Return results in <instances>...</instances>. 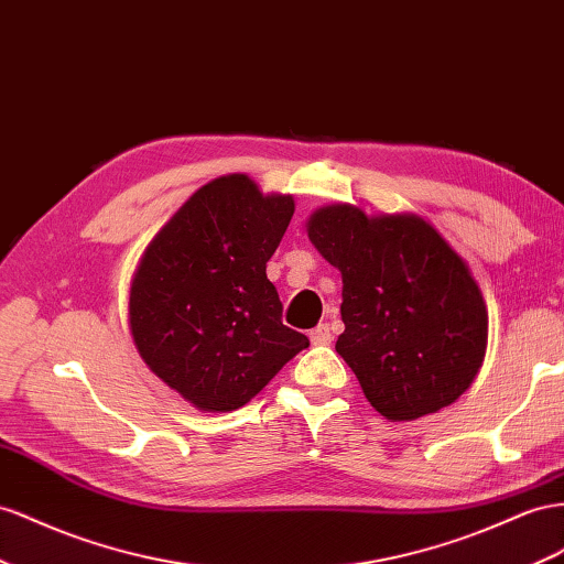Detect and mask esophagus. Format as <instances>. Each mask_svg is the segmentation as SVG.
<instances>
[{
    "label": "esophagus",
    "instance_id": "esophagus-1",
    "mask_svg": "<svg viewBox=\"0 0 564 564\" xmlns=\"http://www.w3.org/2000/svg\"><path fill=\"white\" fill-rule=\"evenodd\" d=\"M311 341H313V346H327V344H332V332H329V325H317L315 329H311Z\"/></svg>",
    "mask_w": 564,
    "mask_h": 564
}]
</instances>
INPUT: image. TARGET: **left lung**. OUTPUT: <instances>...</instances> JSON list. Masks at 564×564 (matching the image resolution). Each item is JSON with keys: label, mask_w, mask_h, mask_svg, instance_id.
<instances>
[{"label": "left lung", "mask_w": 564, "mask_h": 564, "mask_svg": "<svg viewBox=\"0 0 564 564\" xmlns=\"http://www.w3.org/2000/svg\"><path fill=\"white\" fill-rule=\"evenodd\" d=\"M306 227L341 272L337 354L377 413L410 422L460 399L484 362L489 313L448 241L415 213L370 218L351 204L317 208Z\"/></svg>", "instance_id": "8db88e82"}]
</instances>
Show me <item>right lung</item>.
<instances>
[{"label": "right lung", "mask_w": 564, "mask_h": 564, "mask_svg": "<svg viewBox=\"0 0 564 564\" xmlns=\"http://www.w3.org/2000/svg\"><path fill=\"white\" fill-rule=\"evenodd\" d=\"M294 196L263 194L232 173L196 189L149 241L130 284L128 319L149 370L208 413L247 405L308 337L282 325L265 275Z\"/></svg>", "instance_id": "add662e5"}]
</instances>
